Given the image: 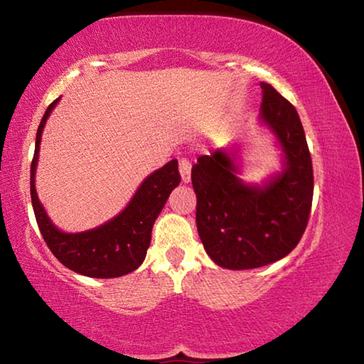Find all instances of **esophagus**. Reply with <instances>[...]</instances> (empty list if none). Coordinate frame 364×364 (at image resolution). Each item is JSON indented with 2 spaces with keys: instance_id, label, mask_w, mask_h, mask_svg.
<instances>
[{
  "instance_id": "obj_1",
  "label": "esophagus",
  "mask_w": 364,
  "mask_h": 364,
  "mask_svg": "<svg viewBox=\"0 0 364 364\" xmlns=\"http://www.w3.org/2000/svg\"><path fill=\"white\" fill-rule=\"evenodd\" d=\"M180 175H181L183 183L191 181V164H189V160H186V159L180 160Z\"/></svg>"
}]
</instances>
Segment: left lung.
<instances>
[{
	"label": "left lung",
	"instance_id": "left-lung-1",
	"mask_svg": "<svg viewBox=\"0 0 364 364\" xmlns=\"http://www.w3.org/2000/svg\"><path fill=\"white\" fill-rule=\"evenodd\" d=\"M258 123L281 149L279 171L245 183L242 146L200 156L191 171L197 196V232L207 255L226 269H252L284 258L304 234L313 199V168L295 107L262 82Z\"/></svg>",
	"mask_w": 364,
	"mask_h": 364
}]
</instances>
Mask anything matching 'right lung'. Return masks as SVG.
Here are the masks:
<instances>
[{
  "mask_svg": "<svg viewBox=\"0 0 364 364\" xmlns=\"http://www.w3.org/2000/svg\"><path fill=\"white\" fill-rule=\"evenodd\" d=\"M59 101L60 97L46 109L36 132L35 154L30 167V194L36 223L49 250L64 267L88 278H120L139 268L144 262L146 252L151 245L152 226L170 193L181 181L178 160H170L162 168L146 176L127 207L106 223L80 232L59 230L48 217L35 186L41 134L46 120Z\"/></svg>",
  "mask_w": 364,
  "mask_h": 364,
  "instance_id": "right-lung-1",
  "label": "right lung"
}]
</instances>
